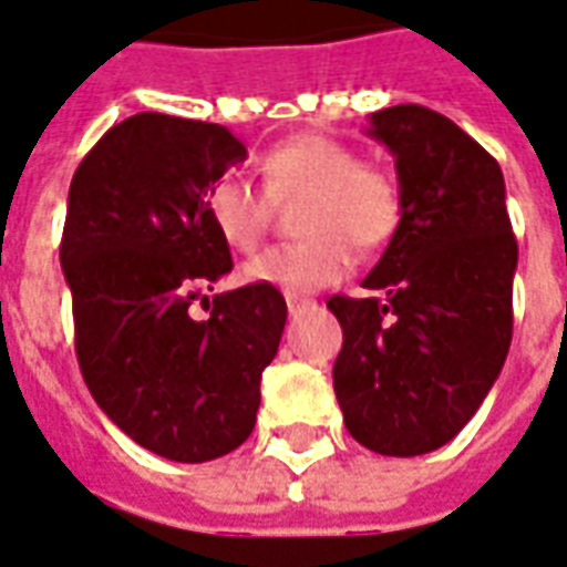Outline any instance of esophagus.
Listing matches in <instances>:
<instances>
[{"label": "esophagus", "instance_id": "obj_1", "mask_svg": "<svg viewBox=\"0 0 567 567\" xmlns=\"http://www.w3.org/2000/svg\"><path fill=\"white\" fill-rule=\"evenodd\" d=\"M287 308H290V315H302L305 308H311V302L308 299H296V296H287Z\"/></svg>", "mask_w": 567, "mask_h": 567}]
</instances>
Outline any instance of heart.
I'll list each match as a JSON object with an SVG mask.
<instances>
[{
  "instance_id": "heart-1",
  "label": "heart",
  "mask_w": 567,
  "mask_h": 567,
  "mask_svg": "<svg viewBox=\"0 0 567 567\" xmlns=\"http://www.w3.org/2000/svg\"><path fill=\"white\" fill-rule=\"evenodd\" d=\"M259 171L269 198L311 195L302 228L315 238L259 252L244 265V277L252 284L284 292H311L339 284L354 265L351 244L360 250H379L396 235L403 219L400 186L332 136H290L265 152ZM268 207L271 204L259 188L231 174L216 179L207 195L213 228L235 250H252L259 244L268 226Z\"/></svg>"
}]
</instances>
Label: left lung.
<instances>
[{"instance_id":"1","label":"left lung","mask_w":567,"mask_h":567,"mask_svg":"<svg viewBox=\"0 0 567 567\" xmlns=\"http://www.w3.org/2000/svg\"><path fill=\"white\" fill-rule=\"evenodd\" d=\"M391 148L403 219L363 280L332 296V367L348 433L379 455H427L483 405L513 339L519 247L497 162L452 118L415 103L372 112Z\"/></svg>"}]
</instances>
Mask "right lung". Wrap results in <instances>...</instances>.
<instances>
[{
	"mask_svg": "<svg viewBox=\"0 0 567 567\" xmlns=\"http://www.w3.org/2000/svg\"><path fill=\"white\" fill-rule=\"evenodd\" d=\"M244 158L223 124L140 112L100 136L66 200L60 265L84 384L134 443L179 464L250 436L287 323L268 284L213 296L207 320L188 315L231 271L207 195Z\"/></svg>",
	"mask_w": 567,
	"mask_h": 567,
	"instance_id": "add662e5",
	"label": "right lung"
}]
</instances>
